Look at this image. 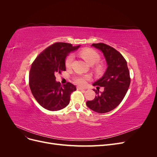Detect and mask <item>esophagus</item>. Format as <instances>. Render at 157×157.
Instances as JSON below:
<instances>
[{"label":"esophagus","mask_w":157,"mask_h":157,"mask_svg":"<svg viewBox=\"0 0 157 157\" xmlns=\"http://www.w3.org/2000/svg\"><path fill=\"white\" fill-rule=\"evenodd\" d=\"M77 90H86L84 88H82V87H80V86H78L77 87Z\"/></svg>","instance_id":"1"}]
</instances>
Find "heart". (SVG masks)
Returning a JSON list of instances; mask_svg holds the SVG:
<instances>
[{
	"label": "heart",
	"instance_id": "obj_1",
	"mask_svg": "<svg viewBox=\"0 0 157 157\" xmlns=\"http://www.w3.org/2000/svg\"><path fill=\"white\" fill-rule=\"evenodd\" d=\"M80 56L82 58L86 61V62L90 65H93L94 64L98 63L99 60H100V56L96 51H95L93 49L86 48L82 50L80 52ZM74 59V56L73 54H70L67 56V58L65 59V66L67 68L71 67V65H72L73 61ZM90 77L88 75L82 76L78 75L76 76L74 78V80L76 84L78 85H84L86 83V80L88 79Z\"/></svg>",
	"mask_w": 157,
	"mask_h": 157
}]
</instances>
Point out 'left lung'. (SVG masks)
Returning <instances> with one entry per match:
<instances>
[{"mask_svg":"<svg viewBox=\"0 0 157 157\" xmlns=\"http://www.w3.org/2000/svg\"><path fill=\"white\" fill-rule=\"evenodd\" d=\"M92 46L100 50L105 58L107 67L102 77L94 82L93 86L104 87L103 92L94 90L98 96L86 105L92 111L105 113L113 110L124 99L130 84V73L127 62L117 50L103 43L92 44Z\"/></svg>","mask_w":157,"mask_h":157,"instance_id":"8db88e82","label":"left lung"}]
</instances>
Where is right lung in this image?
<instances>
[{
    "label": "right lung",
    "mask_w": 157,
    "mask_h": 157,
    "mask_svg": "<svg viewBox=\"0 0 157 157\" xmlns=\"http://www.w3.org/2000/svg\"><path fill=\"white\" fill-rule=\"evenodd\" d=\"M80 45L73 46L65 42H56L36 57L29 73V86L37 102L47 110L59 111L68 105L71 94L77 88L70 82L61 86L56 76L65 71V59Z\"/></svg>",
    "instance_id": "add662e5"
}]
</instances>
